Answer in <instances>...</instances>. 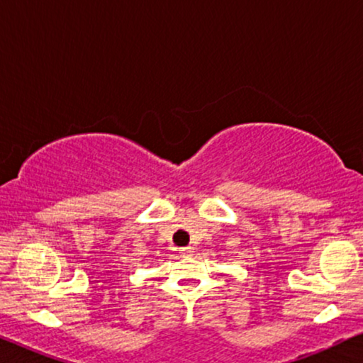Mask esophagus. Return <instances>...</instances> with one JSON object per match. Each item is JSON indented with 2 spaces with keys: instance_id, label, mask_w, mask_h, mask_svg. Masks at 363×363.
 <instances>
[{
  "instance_id": "34e87169",
  "label": "esophagus",
  "mask_w": 363,
  "mask_h": 363,
  "mask_svg": "<svg viewBox=\"0 0 363 363\" xmlns=\"http://www.w3.org/2000/svg\"><path fill=\"white\" fill-rule=\"evenodd\" d=\"M180 251L183 252V255H190V252H193V247H190V246H188V247H180Z\"/></svg>"
}]
</instances>
